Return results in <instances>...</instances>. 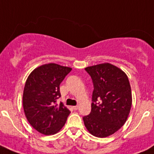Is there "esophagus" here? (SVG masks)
Masks as SVG:
<instances>
[{
  "instance_id": "obj_1",
  "label": "esophagus",
  "mask_w": 154,
  "mask_h": 154,
  "mask_svg": "<svg viewBox=\"0 0 154 154\" xmlns=\"http://www.w3.org/2000/svg\"><path fill=\"white\" fill-rule=\"evenodd\" d=\"M72 108L74 110H77V109H78V106H77V105H76V106H72Z\"/></svg>"
}]
</instances>
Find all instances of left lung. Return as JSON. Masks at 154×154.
Returning a JSON list of instances; mask_svg holds the SVG:
<instances>
[{"mask_svg": "<svg viewBox=\"0 0 154 154\" xmlns=\"http://www.w3.org/2000/svg\"><path fill=\"white\" fill-rule=\"evenodd\" d=\"M94 82L91 112L83 117L87 130L106 137L122 128L132 105L131 87L124 71L109 63L86 67Z\"/></svg>", "mask_w": 154, "mask_h": 154, "instance_id": "obj_1", "label": "left lung"}]
</instances>
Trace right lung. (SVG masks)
Instances as JSON below:
<instances>
[{
	"label": "right lung",
	"mask_w": 154,
	"mask_h": 154,
	"mask_svg": "<svg viewBox=\"0 0 154 154\" xmlns=\"http://www.w3.org/2000/svg\"><path fill=\"white\" fill-rule=\"evenodd\" d=\"M72 68L45 64L31 72L23 92V108L29 124L44 135L55 134L65 125L70 111L62 102L60 84Z\"/></svg>",
	"instance_id": "obj_1"
}]
</instances>
